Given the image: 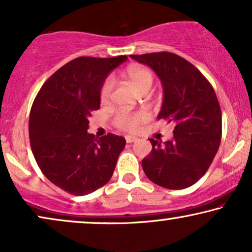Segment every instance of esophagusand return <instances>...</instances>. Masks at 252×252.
Masks as SVG:
<instances>
[{
    "label": "esophagus",
    "instance_id": "obj_1",
    "mask_svg": "<svg viewBox=\"0 0 252 252\" xmlns=\"http://www.w3.org/2000/svg\"><path fill=\"white\" fill-rule=\"evenodd\" d=\"M135 141H137V137H135V136H130V135L126 136L127 143H133V142H135Z\"/></svg>",
    "mask_w": 252,
    "mask_h": 252
}]
</instances>
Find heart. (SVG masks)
Masks as SVG:
<instances>
[{
  "mask_svg": "<svg viewBox=\"0 0 252 252\" xmlns=\"http://www.w3.org/2000/svg\"><path fill=\"white\" fill-rule=\"evenodd\" d=\"M126 74L136 91L141 94H146L150 91L154 82V74L149 68L140 65H132L127 68ZM113 87H115V79L112 77H108L103 81L99 91V99L102 103H108L110 101ZM147 119V113L143 111H119L113 118V125L125 132H135L141 124Z\"/></svg>",
  "mask_w": 252,
  "mask_h": 252,
  "instance_id": "obj_1",
  "label": "heart"
}]
</instances>
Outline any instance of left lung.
<instances>
[{"label":"left lung","mask_w":252,"mask_h":252,"mask_svg":"<svg viewBox=\"0 0 252 252\" xmlns=\"http://www.w3.org/2000/svg\"><path fill=\"white\" fill-rule=\"evenodd\" d=\"M156 72L164 88L158 120L174 123L173 139L153 146L142 167L150 181L167 189L196 184L213 161L221 141V110L212 85L191 63L168 51L130 55Z\"/></svg>","instance_id":"1"}]
</instances>
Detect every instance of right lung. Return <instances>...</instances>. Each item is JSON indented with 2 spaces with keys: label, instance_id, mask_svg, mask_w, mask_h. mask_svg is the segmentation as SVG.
<instances>
[{
  "label": "right lung",
  "instance_id": "right-lung-1",
  "mask_svg": "<svg viewBox=\"0 0 252 252\" xmlns=\"http://www.w3.org/2000/svg\"><path fill=\"white\" fill-rule=\"evenodd\" d=\"M127 56H82L57 70L37 93L30 112L32 153L48 180L74 196L106 185L125 137L87 133L88 118L99 109V91L108 73Z\"/></svg>",
  "mask_w": 252,
  "mask_h": 252
}]
</instances>
